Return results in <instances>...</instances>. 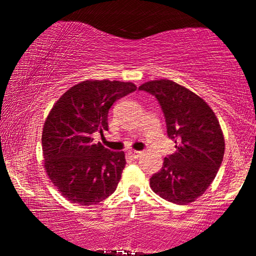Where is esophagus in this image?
Returning a JSON list of instances; mask_svg holds the SVG:
<instances>
[{
	"label": "esophagus",
	"mask_w": 256,
	"mask_h": 256,
	"mask_svg": "<svg viewBox=\"0 0 256 256\" xmlns=\"http://www.w3.org/2000/svg\"><path fill=\"white\" fill-rule=\"evenodd\" d=\"M128 155L132 157V158H138V157L141 155V152H138V150H129Z\"/></svg>",
	"instance_id": "esophagus-1"
}]
</instances>
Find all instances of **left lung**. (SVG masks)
Wrapping results in <instances>:
<instances>
[{"label": "left lung", "mask_w": 256, "mask_h": 256, "mask_svg": "<svg viewBox=\"0 0 256 256\" xmlns=\"http://www.w3.org/2000/svg\"><path fill=\"white\" fill-rule=\"evenodd\" d=\"M162 108L176 152L150 178V188L174 204H188L204 194L222 166L225 140L216 114L197 94L166 79L143 84Z\"/></svg>", "instance_id": "left-lung-1"}]
</instances>
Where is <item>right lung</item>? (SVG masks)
I'll return each instance as SVG.
<instances>
[{"label":"right lung","mask_w":256,"mask_h":256,"mask_svg":"<svg viewBox=\"0 0 256 256\" xmlns=\"http://www.w3.org/2000/svg\"><path fill=\"white\" fill-rule=\"evenodd\" d=\"M134 90L132 82L86 80L66 90L52 107L42 134L44 166L68 202L98 204L116 190L124 152L94 143L93 134L108 130L110 108Z\"/></svg>","instance_id":"add662e5"}]
</instances>
